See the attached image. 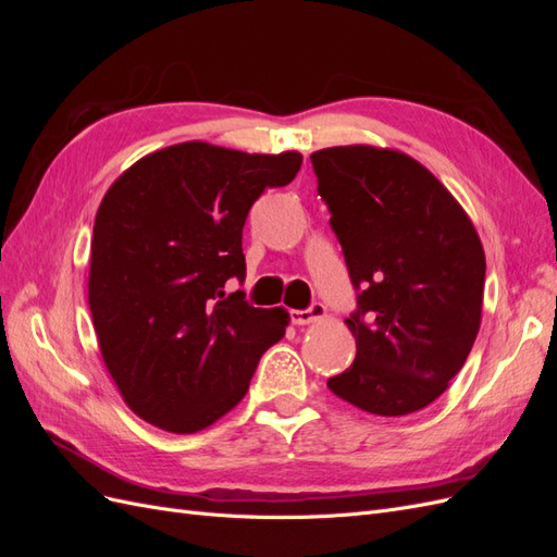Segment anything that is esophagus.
Returning <instances> with one entry per match:
<instances>
[{"label":"esophagus","instance_id":"obj_1","mask_svg":"<svg viewBox=\"0 0 557 557\" xmlns=\"http://www.w3.org/2000/svg\"><path fill=\"white\" fill-rule=\"evenodd\" d=\"M290 315L295 325H311L318 323V320H323L327 315V309L323 305H311L305 311H290Z\"/></svg>","mask_w":557,"mask_h":557}]
</instances>
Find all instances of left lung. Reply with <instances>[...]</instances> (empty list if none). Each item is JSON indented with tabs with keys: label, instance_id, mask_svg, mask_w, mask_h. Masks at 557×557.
I'll return each instance as SVG.
<instances>
[{
	"label": "left lung",
	"instance_id": "8db88e82",
	"mask_svg": "<svg viewBox=\"0 0 557 557\" xmlns=\"http://www.w3.org/2000/svg\"><path fill=\"white\" fill-rule=\"evenodd\" d=\"M358 311L356 360L327 387L376 416L425 409L460 372L481 327L485 252L467 211L428 166L395 148L311 153Z\"/></svg>",
	"mask_w": 557,
	"mask_h": 557
}]
</instances>
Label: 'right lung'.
Segmentation results:
<instances>
[{
  "label": "right lung",
  "instance_id": "right-lung-1",
  "mask_svg": "<svg viewBox=\"0 0 557 557\" xmlns=\"http://www.w3.org/2000/svg\"><path fill=\"white\" fill-rule=\"evenodd\" d=\"M301 153H244L185 141L134 162L95 215L88 305L104 364L127 407L166 432L213 425L244 399L290 313L256 309L242 232L264 188L288 185Z\"/></svg>",
  "mask_w": 557,
  "mask_h": 557
}]
</instances>
